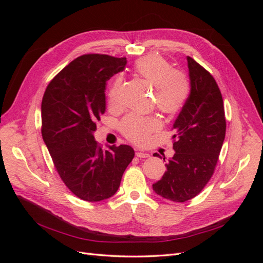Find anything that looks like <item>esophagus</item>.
Masks as SVG:
<instances>
[{"instance_id": "esophagus-1", "label": "esophagus", "mask_w": 263, "mask_h": 263, "mask_svg": "<svg viewBox=\"0 0 263 263\" xmlns=\"http://www.w3.org/2000/svg\"><path fill=\"white\" fill-rule=\"evenodd\" d=\"M136 156H137L138 158H148V157H150L149 154L141 153V151H136Z\"/></svg>"}]
</instances>
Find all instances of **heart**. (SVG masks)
<instances>
[{"mask_svg": "<svg viewBox=\"0 0 263 263\" xmlns=\"http://www.w3.org/2000/svg\"><path fill=\"white\" fill-rule=\"evenodd\" d=\"M135 72L154 86L156 103L163 113L177 114L184 106L190 94V83L180 71L172 70L170 63L159 55H148L135 63ZM119 79L109 92V102H115V89ZM159 121L154 116L128 114L121 123V130L135 144H145L151 134L159 129Z\"/></svg>", "mask_w": 263, "mask_h": 263, "instance_id": "heart-1", "label": "heart"}]
</instances>
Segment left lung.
<instances>
[{
	"label": "left lung",
	"mask_w": 263,
	"mask_h": 263,
	"mask_svg": "<svg viewBox=\"0 0 263 263\" xmlns=\"http://www.w3.org/2000/svg\"><path fill=\"white\" fill-rule=\"evenodd\" d=\"M186 60L190 94L172 127L176 154L165 164L162 179L153 184L158 195L181 203L208 184L226 134L224 104L216 81L194 59Z\"/></svg>",
	"instance_id": "obj_1"
}]
</instances>
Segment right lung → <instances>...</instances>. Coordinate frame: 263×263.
I'll list each match as a JSON object with an SVG mask.
<instances>
[{
    "label": "right lung",
    "instance_id": "add662e5",
    "mask_svg": "<svg viewBox=\"0 0 263 263\" xmlns=\"http://www.w3.org/2000/svg\"><path fill=\"white\" fill-rule=\"evenodd\" d=\"M126 63V58L83 54L52 79L43 98L42 134L53 164L71 192L87 202L113 196L135 156L127 145L103 150L93 135L105 112L106 81Z\"/></svg>",
    "mask_w": 263,
    "mask_h": 263
}]
</instances>
